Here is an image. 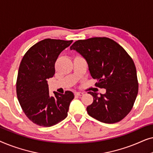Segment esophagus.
Instances as JSON below:
<instances>
[{"instance_id":"esophagus-1","label":"esophagus","mask_w":153,"mask_h":153,"mask_svg":"<svg viewBox=\"0 0 153 153\" xmlns=\"http://www.w3.org/2000/svg\"><path fill=\"white\" fill-rule=\"evenodd\" d=\"M74 95L75 96H82V95H83V93H81V92H77V93H74Z\"/></svg>"}]
</instances>
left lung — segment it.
I'll list each match as a JSON object with an SVG mask.
<instances>
[{
    "label": "left lung",
    "mask_w": 153,
    "mask_h": 153,
    "mask_svg": "<svg viewBox=\"0 0 153 153\" xmlns=\"http://www.w3.org/2000/svg\"><path fill=\"white\" fill-rule=\"evenodd\" d=\"M86 60L95 85L106 93L88 92L93 102L86 108L89 116L104 123H118L130 112L139 83L131 58L121 46L108 37L79 39L70 47Z\"/></svg>",
    "instance_id": "8db88e82"
}]
</instances>
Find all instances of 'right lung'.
I'll use <instances>...</instances> for the list:
<instances>
[{"label": "right lung", "instance_id": "obj_1", "mask_svg": "<svg viewBox=\"0 0 153 153\" xmlns=\"http://www.w3.org/2000/svg\"><path fill=\"white\" fill-rule=\"evenodd\" d=\"M72 40L45 39L31 47L23 57L18 71L16 95L25 115L39 126L51 127L68 116L74 95L53 92L50 96L47 79L55 74V63L62 51Z\"/></svg>", "mask_w": 153, "mask_h": 153}]
</instances>
